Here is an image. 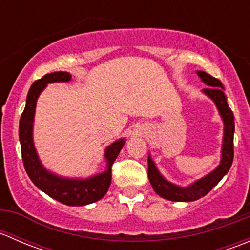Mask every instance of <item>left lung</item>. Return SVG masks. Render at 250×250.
Instances as JSON below:
<instances>
[{
    "mask_svg": "<svg viewBox=\"0 0 250 250\" xmlns=\"http://www.w3.org/2000/svg\"><path fill=\"white\" fill-rule=\"evenodd\" d=\"M197 75L208 87L204 88L203 93L215 103L219 113L224 121V139L221 148L220 165L200 180L195 181L186 188L174 185L166 180L162 174L156 168L155 162L148 156V179L155 192L166 200L174 202H192L206 196L221 179L225 176L231 168L233 161V133H234V117L233 112L226 102V95L224 93L223 83L218 78L210 76L204 71H197Z\"/></svg>",
    "mask_w": 250,
    "mask_h": 250,
    "instance_id": "left-lung-1",
    "label": "left lung"
}]
</instances>
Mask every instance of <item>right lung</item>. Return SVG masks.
I'll use <instances>...</instances> for the list:
<instances>
[{"label":"right lung","mask_w":250,"mask_h":250,"mask_svg":"<svg viewBox=\"0 0 250 250\" xmlns=\"http://www.w3.org/2000/svg\"><path fill=\"white\" fill-rule=\"evenodd\" d=\"M71 75L69 72L59 71L44 75L40 80L35 81L27 93L26 105L22 111L19 122V140L21 146V157L25 170L31 179L32 183L50 196L54 200L66 206H85L102 200L107 192L111 184V167L122 150L125 139H120L107 146L105 150L106 169L87 179H70L62 178L57 174L50 173L42 166L32 139L35 110L36 102L42 90L48 83L69 82Z\"/></svg>","instance_id":"add662e5"}]
</instances>
